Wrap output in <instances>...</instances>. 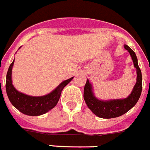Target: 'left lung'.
<instances>
[{
	"mask_svg": "<svg viewBox=\"0 0 150 150\" xmlns=\"http://www.w3.org/2000/svg\"><path fill=\"white\" fill-rule=\"evenodd\" d=\"M125 48L128 51L132 57L134 65L136 67L137 74L136 84L133 89L132 93L127 98L125 99H115L110 101L98 100L94 96L92 85L88 80H86V83L84 86L83 98L88 108L96 116L102 118H113L124 115L136 105L141 95L142 74L138 66L137 57L135 52L129 46L125 45Z\"/></svg>",
	"mask_w": 150,
	"mask_h": 150,
	"instance_id": "left-lung-1",
	"label": "left lung"
}]
</instances>
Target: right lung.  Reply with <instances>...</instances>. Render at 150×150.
<instances>
[{"label":"right lung","mask_w":150,"mask_h":150,"mask_svg":"<svg viewBox=\"0 0 150 150\" xmlns=\"http://www.w3.org/2000/svg\"><path fill=\"white\" fill-rule=\"evenodd\" d=\"M14 60L10 65L6 78V91L9 100L22 113L30 116H38L52 109L58 102L63 89L72 80L73 77L62 82L53 92L44 96H30L18 92L12 84L11 74Z\"/></svg>","instance_id":"1"}]
</instances>
